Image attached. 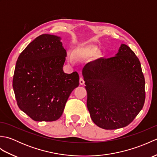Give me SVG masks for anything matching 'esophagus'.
Wrapping results in <instances>:
<instances>
[{
    "instance_id": "1",
    "label": "esophagus",
    "mask_w": 157,
    "mask_h": 157,
    "mask_svg": "<svg viewBox=\"0 0 157 157\" xmlns=\"http://www.w3.org/2000/svg\"><path fill=\"white\" fill-rule=\"evenodd\" d=\"M84 83H85V82L84 80V79H83V78H79V84H80V85H84Z\"/></svg>"
}]
</instances>
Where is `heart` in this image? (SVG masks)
<instances>
[{"label": "heart", "mask_w": 157, "mask_h": 157, "mask_svg": "<svg viewBox=\"0 0 157 157\" xmlns=\"http://www.w3.org/2000/svg\"><path fill=\"white\" fill-rule=\"evenodd\" d=\"M96 48L92 46H82L80 47L76 48L72 53V56L73 58L77 59L78 57H82V56H86L90 55L94 51H95ZM73 57L71 56H69V59L72 61Z\"/></svg>", "instance_id": "1"}]
</instances>
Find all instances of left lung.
Listing matches in <instances>:
<instances>
[{
    "mask_svg": "<svg viewBox=\"0 0 157 157\" xmlns=\"http://www.w3.org/2000/svg\"><path fill=\"white\" fill-rule=\"evenodd\" d=\"M87 107L95 124L105 129L129 125L145 101V79L138 58L122 44L113 57L100 58L82 70Z\"/></svg>",
    "mask_w": 157,
    "mask_h": 157,
    "instance_id": "left-lung-1",
    "label": "left lung"
}]
</instances>
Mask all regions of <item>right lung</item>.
<instances>
[{
    "instance_id": "add662e5",
    "label": "right lung",
    "mask_w": 157,
    "mask_h": 157,
    "mask_svg": "<svg viewBox=\"0 0 157 157\" xmlns=\"http://www.w3.org/2000/svg\"><path fill=\"white\" fill-rule=\"evenodd\" d=\"M67 53L61 37L42 34L19 56L13 88L19 108L36 121L61 117L69 95L79 86V75L64 73Z\"/></svg>"
}]
</instances>
